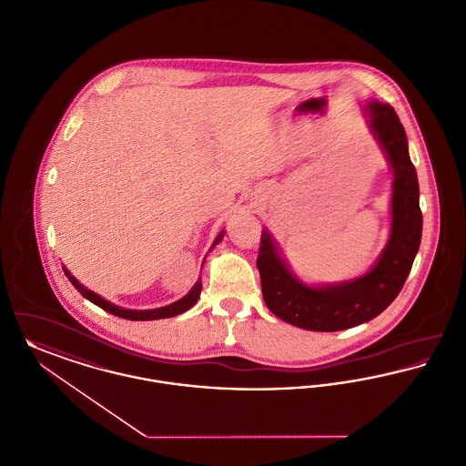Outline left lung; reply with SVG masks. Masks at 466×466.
I'll use <instances>...</instances> for the list:
<instances>
[{
  "label": "left lung",
  "mask_w": 466,
  "mask_h": 466,
  "mask_svg": "<svg viewBox=\"0 0 466 466\" xmlns=\"http://www.w3.org/2000/svg\"><path fill=\"white\" fill-rule=\"evenodd\" d=\"M370 128L390 164V236L377 264L362 276L336 285L309 287L296 278L278 253L273 236L262 230L257 268L262 296L278 319L308 330H343L375 317L396 299L410 273L422 236L419 181L409 155L405 128L390 106L368 104Z\"/></svg>",
  "instance_id": "1"
}]
</instances>
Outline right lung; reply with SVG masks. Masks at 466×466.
<instances>
[{"mask_svg":"<svg viewBox=\"0 0 466 466\" xmlns=\"http://www.w3.org/2000/svg\"><path fill=\"white\" fill-rule=\"evenodd\" d=\"M221 238H223V230L219 232L218 238L215 239V243H213V248L218 245L219 241H221ZM63 271L65 274L68 276V279H70V283L83 294L84 298L87 299V301L93 302V304H96V306H100L102 309H106V311H109L112 315H116V317H121V319H127V320H158V319H168V317H176V315H181V313H185L187 309H190L195 302L198 301V298H200V290H202V281L198 279L195 285H193L192 290L185 296V298H181L179 301L172 302V304H168V306H164V308H155V309H125V308H119V306H116V304H112V302L106 301L104 298H100L98 294H95V292H91V290H87L86 287H83L68 269H65L63 268Z\"/></svg>","mask_w":466,"mask_h":466,"instance_id":"obj_1","label":"right lung"}]
</instances>
